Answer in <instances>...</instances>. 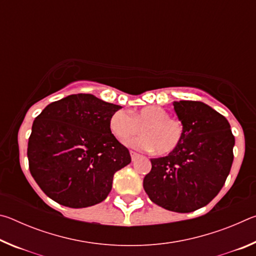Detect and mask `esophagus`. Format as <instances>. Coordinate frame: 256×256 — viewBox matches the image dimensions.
I'll list each match as a JSON object with an SVG mask.
<instances>
[{
  "label": "esophagus",
  "mask_w": 256,
  "mask_h": 256,
  "mask_svg": "<svg viewBox=\"0 0 256 256\" xmlns=\"http://www.w3.org/2000/svg\"><path fill=\"white\" fill-rule=\"evenodd\" d=\"M130 154H131V158H132V162H136V160L138 158V154H136V151H130Z\"/></svg>",
  "instance_id": "1"
}]
</instances>
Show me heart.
<instances>
[{"mask_svg": "<svg viewBox=\"0 0 256 256\" xmlns=\"http://www.w3.org/2000/svg\"><path fill=\"white\" fill-rule=\"evenodd\" d=\"M141 127L144 136L128 140L125 146L167 154L178 146L184 136L180 120L170 118L168 110L157 105L133 108L130 112L120 110L115 112L110 120V132L120 142L136 136Z\"/></svg>", "mask_w": 256, "mask_h": 256, "instance_id": "obj_1", "label": "heart"}]
</instances>
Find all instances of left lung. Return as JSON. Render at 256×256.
I'll return each mask as SVG.
<instances>
[{
	"label": "left lung",
	"mask_w": 256,
	"mask_h": 256,
	"mask_svg": "<svg viewBox=\"0 0 256 256\" xmlns=\"http://www.w3.org/2000/svg\"><path fill=\"white\" fill-rule=\"evenodd\" d=\"M184 128L178 146L166 157L151 159L144 180L150 200L164 209L188 214L206 206L226 182L235 146L224 116L201 102H174Z\"/></svg>",
	"instance_id": "1"
}]
</instances>
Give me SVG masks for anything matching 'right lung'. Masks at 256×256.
I'll return each mask as SVG.
<instances>
[{
	"label": "right lung",
	"mask_w": 256,
	"mask_h": 256,
	"mask_svg": "<svg viewBox=\"0 0 256 256\" xmlns=\"http://www.w3.org/2000/svg\"><path fill=\"white\" fill-rule=\"evenodd\" d=\"M120 108L79 94L50 104L37 116L27 154L32 176L47 196L76 209L105 200L115 172L131 162L110 128Z\"/></svg>",
	"instance_id": "obj_1"
}]
</instances>
